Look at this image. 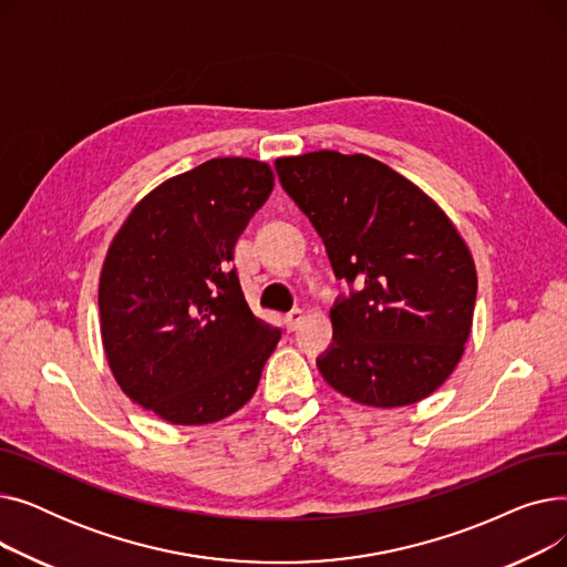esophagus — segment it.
<instances>
[{
	"instance_id": "1",
	"label": "esophagus",
	"mask_w": 567,
	"mask_h": 567,
	"mask_svg": "<svg viewBox=\"0 0 567 567\" xmlns=\"http://www.w3.org/2000/svg\"><path fill=\"white\" fill-rule=\"evenodd\" d=\"M301 321H303V310H291V312H287V317H285L287 331H296V329H299Z\"/></svg>"
}]
</instances>
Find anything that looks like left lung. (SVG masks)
Here are the masks:
<instances>
[{
	"label": "left lung",
	"mask_w": 567,
	"mask_h": 567,
	"mask_svg": "<svg viewBox=\"0 0 567 567\" xmlns=\"http://www.w3.org/2000/svg\"><path fill=\"white\" fill-rule=\"evenodd\" d=\"M287 195L321 236L349 296L331 308L333 344L317 359L331 389L368 406H406L457 368L471 333L473 257L409 178L365 154L276 161Z\"/></svg>",
	"instance_id": "8db88e82"
}]
</instances>
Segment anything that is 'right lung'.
Here are the masks:
<instances>
[{
    "label": "right lung",
    "instance_id": "1",
    "mask_svg": "<svg viewBox=\"0 0 567 567\" xmlns=\"http://www.w3.org/2000/svg\"><path fill=\"white\" fill-rule=\"evenodd\" d=\"M274 182L261 161L212 158L142 197L107 248L99 310L110 370L172 425L241 409L282 336L252 315L229 264Z\"/></svg>",
    "mask_w": 567,
    "mask_h": 567
}]
</instances>
